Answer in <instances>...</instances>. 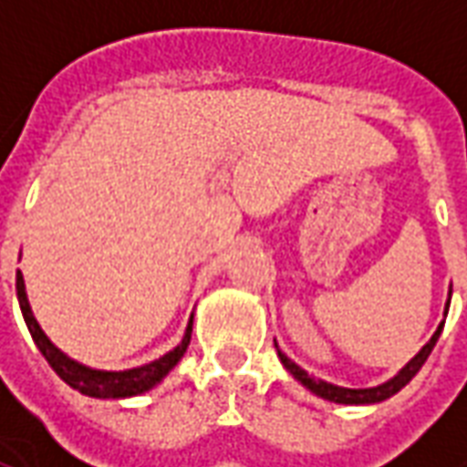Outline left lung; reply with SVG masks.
Masks as SVG:
<instances>
[{
  "label": "left lung",
  "instance_id": "left-lung-1",
  "mask_svg": "<svg viewBox=\"0 0 467 467\" xmlns=\"http://www.w3.org/2000/svg\"><path fill=\"white\" fill-rule=\"evenodd\" d=\"M442 333V323L441 327L435 330V335L431 337V343L425 345L415 358H412L405 368H402L392 380L382 382V385H378V388H365V390H350V388H337V385H330V382L325 380H317V378H313L310 372L303 370L300 365H295L287 355H285L283 350H277V355H280V360H283V365L287 368V370L293 372L297 380L303 382L307 390H313L315 395H320V398H325V400H333V402H343V405H368V402H380V400H388L390 395H395V392L400 390V388H405L408 382L415 378V372L420 370L422 362L428 360V355L432 352V348H435V343H438V337H441Z\"/></svg>",
  "mask_w": 467,
  "mask_h": 467
}]
</instances>
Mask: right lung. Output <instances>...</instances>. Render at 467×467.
I'll return each instance as SVG.
<instances>
[{"label": "right lung", "instance_id": "obj_1", "mask_svg": "<svg viewBox=\"0 0 467 467\" xmlns=\"http://www.w3.org/2000/svg\"><path fill=\"white\" fill-rule=\"evenodd\" d=\"M16 297H19V307H22V315H25L26 327H29L32 337H35L36 348L42 350L47 362L52 365V370H55L67 385H72L75 390H79L82 395H89V398H130V395H140V392L150 390L152 385H157V382L162 380L164 375L180 362V358H182L184 350H187V345H190L192 325L187 327L182 343L177 345L174 350L167 352V355H162L160 360L150 362V365H142V368H134V370L122 372L92 370V368H85V365H79V362L69 360L65 352L57 350L55 345L49 343V337L42 333V327H39V323L35 320V315H32V307L26 303L22 273L16 275Z\"/></svg>", "mask_w": 467, "mask_h": 467}]
</instances>
